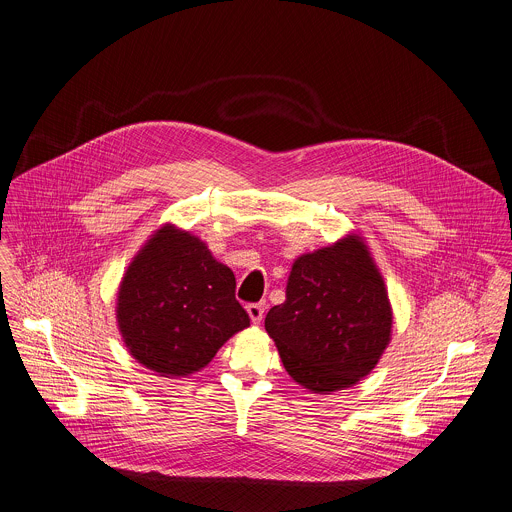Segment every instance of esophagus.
Instances as JSON below:
<instances>
[{
	"label": "esophagus",
	"instance_id": "1",
	"mask_svg": "<svg viewBox=\"0 0 512 512\" xmlns=\"http://www.w3.org/2000/svg\"><path fill=\"white\" fill-rule=\"evenodd\" d=\"M247 314L251 318L253 324H259L263 320L265 314V304L263 302H255V304H247Z\"/></svg>",
	"mask_w": 512,
	"mask_h": 512
}]
</instances>
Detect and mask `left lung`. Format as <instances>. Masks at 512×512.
Returning <instances> with one entry per match:
<instances>
[{"label": "left lung", "instance_id": "obj_1", "mask_svg": "<svg viewBox=\"0 0 512 512\" xmlns=\"http://www.w3.org/2000/svg\"><path fill=\"white\" fill-rule=\"evenodd\" d=\"M391 328L385 281L359 235L300 255L286 300L265 318L286 373L320 395L369 375L391 341Z\"/></svg>", "mask_w": 512, "mask_h": 512}]
</instances>
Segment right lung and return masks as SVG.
<instances>
[{
  "instance_id": "right-lung-1",
  "label": "right lung",
  "mask_w": 512,
  "mask_h": 512,
  "mask_svg": "<svg viewBox=\"0 0 512 512\" xmlns=\"http://www.w3.org/2000/svg\"><path fill=\"white\" fill-rule=\"evenodd\" d=\"M115 308L129 353L161 377L200 371L249 326V314L235 300L231 269L204 241L171 224L135 255Z\"/></svg>"
}]
</instances>
